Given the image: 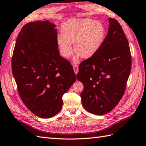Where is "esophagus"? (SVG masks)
<instances>
[{"label": "esophagus", "instance_id": "obj_1", "mask_svg": "<svg viewBox=\"0 0 146 146\" xmlns=\"http://www.w3.org/2000/svg\"><path fill=\"white\" fill-rule=\"evenodd\" d=\"M73 69H74V71L75 72L76 75L79 72V67H78L77 65H73Z\"/></svg>", "mask_w": 146, "mask_h": 146}]
</instances>
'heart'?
I'll list each match as a JSON object with an SVG mask.
<instances>
[{
    "mask_svg": "<svg viewBox=\"0 0 146 146\" xmlns=\"http://www.w3.org/2000/svg\"><path fill=\"white\" fill-rule=\"evenodd\" d=\"M62 36L57 39L59 49L65 58L72 54V44L77 52L74 59L77 62L80 56L88 59L94 56L100 49L105 36V29L103 24L89 19L70 20L64 23L61 28Z\"/></svg>",
    "mask_w": 146,
    "mask_h": 146,
    "instance_id": "b5f03b06",
    "label": "heart"
}]
</instances>
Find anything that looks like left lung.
I'll use <instances>...</instances> for the list:
<instances>
[{"mask_svg":"<svg viewBox=\"0 0 146 146\" xmlns=\"http://www.w3.org/2000/svg\"><path fill=\"white\" fill-rule=\"evenodd\" d=\"M108 34L98 52L80 63L77 74L82 82V104L87 111L106 114L123 97L128 79L131 58L129 43L121 27L108 19Z\"/></svg>","mask_w":146,"mask_h":146,"instance_id":"left-lung-1","label":"left lung"}]
</instances>
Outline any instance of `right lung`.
Listing matches in <instances>:
<instances>
[{"mask_svg": "<svg viewBox=\"0 0 146 146\" xmlns=\"http://www.w3.org/2000/svg\"><path fill=\"white\" fill-rule=\"evenodd\" d=\"M55 27L49 20L25 25L12 59L21 99L30 111L42 118L60 111L62 95L76 80L72 66L59 54Z\"/></svg>", "mask_w": 146, "mask_h": 146, "instance_id": "obj_1", "label": "right lung"}]
</instances>
